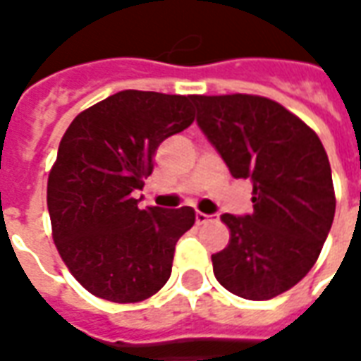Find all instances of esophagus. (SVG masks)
I'll use <instances>...</instances> for the list:
<instances>
[{"instance_id":"34e87169","label":"esophagus","mask_w":361,"mask_h":361,"mask_svg":"<svg viewBox=\"0 0 361 361\" xmlns=\"http://www.w3.org/2000/svg\"><path fill=\"white\" fill-rule=\"evenodd\" d=\"M211 219H212L211 214H204V212H197V214H195L197 224H204V222H209Z\"/></svg>"}]
</instances>
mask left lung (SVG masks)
Masks as SVG:
<instances>
[{
    "label": "left lung",
    "instance_id": "8db88e82",
    "mask_svg": "<svg viewBox=\"0 0 361 361\" xmlns=\"http://www.w3.org/2000/svg\"><path fill=\"white\" fill-rule=\"evenodd\" d=\"M197 126L235 180L253 183V212L222 214L230 242L212 255L214 276L245 300H271L315 265L334 219L333 176L315 131L274 100L199 96Z\"/></svg>",
    "mask_w": 361,
    "mask_h": 361
}]
</instances>
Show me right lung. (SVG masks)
Masks as SVG:
<instances>
[{
  "label": "right lung",
  "instance_id": "obj_1",
  "mask_svg": "<svg viewBox=\"0 0 361 361\" xmlns=\"http://www.w3.org/2000/svg\"><path fill=\"white\" fill-rule=\"evenodd\" d=\"M191 96L121 90L81 111L48 176L51 234L67 269L90 294L135 303L172 272L176 243L195 224L191 207L139 209L158 145L188 129Z\"/></svg>",
  "mask_w": 361,
  "mask_h": 361
}]
</instances>
